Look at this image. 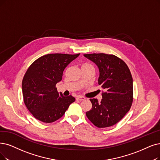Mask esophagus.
<instances>
[{
  "mask_svg": "<svg viewBox=\"0 0 160 160\" xmlns=\"http://www.w3.org/2000/svg\"><path fill=\"white\" fill-rule=\"evenodd\" d=\"M85 99V97H81V96H79V97H78L76 98V100H79V101H81V100H84Z\"/></svg>",
  "mask_w": 160,
  "mask_h": 160,
  "instance_id": "esophagus-1",
  "label": "esophagus"
}]
</instances>
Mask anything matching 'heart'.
<instances>
[{
	"label": "heart",
	"instance_id": "obj_1",
	"mask_svg": "<svg viewBox=\"0 0 160 160\" xmlns=\"http://www.w3.org/2000/svg\"><path fill=\"white\" fill-rule=\"evenodd\" d=\"M87 67H92V65L91 64V63H83L81 65V68H87Z\"/></svg>",
	"mask_w": 160,
	"mask_h": 160
}]
</instances>
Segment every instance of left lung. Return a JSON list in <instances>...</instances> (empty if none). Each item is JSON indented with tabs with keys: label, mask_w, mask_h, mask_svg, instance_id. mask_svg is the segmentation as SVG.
I'll use <instances>...</instances> for the list:
<instances>
[{
	"label": "left lung",
	"mask_w": 160,
	"mask_h": 160,
	"mask_svg": "<svg viewBox=\"0 0 160 160\" xmlns=\"http://www.w3.org/2000/svg\"><path fill=\"white\" fill-rule=\"evenodd\" d=\"M84 56L99 68L98 85L106 91L102 99L91 98L92 108L86 116L98 128L114 125L128 112L133 101L132 78L125 62L113 54H87Z\"/></svg>",
	"instance_id": "1"
}]
</instances>
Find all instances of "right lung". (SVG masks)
Wrapping results in <instances>:
<instances>
[{
    "mask_svg": "<svg viewBox=\"0 0 160 160\" xmlns=\"http://www.w3.org/2000/svg\"><path fill=\"white\" fill-rule=\"evenodd\" d=\"M79 54H48L31 63L22 81L25 105L38 120L52 123L62 118L75 100L72 96L58 93L56 85L62 79L63 72Z\"/></svg>",
    "mask_w": 160,
    "mask_h": 160,
    "instance_id": "obj_1",
    "label": "right lung"
}]
</instances>
